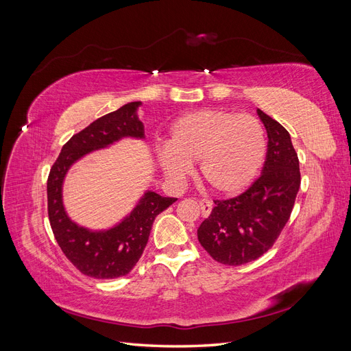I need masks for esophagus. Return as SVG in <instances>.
Instances as JSON below:
<instances>
[{
    "label": "esophagus",
    "mask_w": 351,
    "mask_h": 351,
    "mask_svg": "<svg viewBox=\"0 0 351 351\" xmlns=\"http://www.w3.org/2000/svg\"><path fill=\"white\" fill-rule=\"evenodd\" d=\"M199 206H200V210H202V215H204V217H208L210 214V210H212V202L210 200H206V199L199 200Z\"/></svg>",
    "instance_id": "esophagus-1"
}]
</instances>
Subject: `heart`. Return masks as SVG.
Returning <instances> with one entry per match:
<instances>
[{"label":"heart","instance_id":"b5f03b06","mask_svg":"<svg viewBox=\"0 0 351 351\" xmlns=\"http://www.w3.org/2000/svg\"><path fill=\"white\" fill-rule=\"evenodd\" d=\"M267 155L258 119L228 110L184 114L169 127L168 146L158 154L164 171L184 178L200 161V176L219 195H237L256 178Z\"/></svg>","mask_w":351,"mask_h":351}]
</instances>
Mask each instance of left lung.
I'll use <instances>...</instances> for the list:
<instances>
[{"label": "left lung", "instance_id": "left-lung-1", "mask_svg": "<svg viewBox=\"0 0 351 351\" xmlns=\"http://www.w3.org/2000/svg\"><path fill=\"white\" fill-rule=\"evenodd\" d=\"M268 134L267 159L261 177L246 192L214 200L210 215L197 228V239L212 259L244 265L268 252L289 221L300 189L299 158L290 133L258 110Z\"/></svg>", "mask_w": 351, "mask_h": 351}]
</instances>
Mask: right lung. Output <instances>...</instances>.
<instances>
[{
  "mask_svg": "<svg viewBox=\"0 0 351 351\" xmlns=\"http://www.w3.org/2000/svg\"><path fill=\"white\" fill-rule=\"evenodd\" d=\"M141 101L129 102L95 120L62 146L52 165L47 192L48 217L54 237L67 259L82 274L98 280L124 277L141 259L155 218L177 200L146 190L129 215L107 230H89L76 224L66 212L62 184L74 162L124 137L145 139V125L137 117Z\"/></svg>",
  "mask_w": 351,
  "mask_h": 351,
  "instance_id": "1",
  "label": "right lung"
}]
</instances>
